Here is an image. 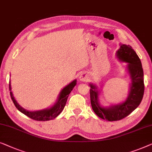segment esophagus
Returning <instances> with one entry per match:
<instances>
[{
	"label": "esophagus",
	"mask_w": 152,
	"mask_h": 152,
	"mask_svg": "<svg viewBox=\"0 0 152 152\" xmlns=\"http://www.w3.org/2000/svg\"><path fill=\"white\" fill-rule=\"evenodd\" d=\"M88 78H89V75L87 72H82V73L80 74V75H79V77H78L79 80H80V81H81V82H87Z\"/></svg>",
	"instance_id": "obj_1"
}]
</instances>
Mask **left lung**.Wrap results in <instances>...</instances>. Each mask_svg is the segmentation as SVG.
Wrapping results in <instances>:
<instances>
[{
	"mask_svg": "<svg viewBox=\"0 0 152 152\" xmlns=\"http://www.w3.org/2000/svg\"><path fill=\"white\" fill-rule=\"evenodd\" d=\"M116 56L122 62L127 63V70L131 78L129 92L126 100L116 105L104 107L99 103V91L95 85L90 83V100L94 112L100 118L108 121H119L136 110L142 101L145 85L143 69L141 61L130 45L121 44Z\"/></svg>",
	"mask_w": 152,
	"mask_h": 152,
	"instance_id": "8db88e82",
	"label": "left lung"
}]
</instances>
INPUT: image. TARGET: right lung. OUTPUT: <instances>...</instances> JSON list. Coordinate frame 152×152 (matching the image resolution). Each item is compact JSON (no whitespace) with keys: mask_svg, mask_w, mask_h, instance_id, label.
I'll return each mask as SVG.
<instances>
[{"mask_svg":"<svg viewBox=\"0 0 152 152\" xmlns=\"http://www.w3.org/2000/svg\"><path fill=\"white\" fill-rule=\"evenodd\" d=\"M76 85V80H74L72 81V83H70L69 85H67V86L64 87L59 94L57 101L56 102V103L52 107H51L50 108L45 109V110L39 111H35V112H29V111H27L26 110H25L24 108H23L22 107H21L20 104H18V102H16V100H15L14 97L13 96L12 92L11 91L12 88L10 82L9 84L10 96H11L12 101L15 104V106H16V107L18 109L21 113L26 115L27 116L38 121H50V120H52L53 118H55L56 117L58 116V115L61 113L62 111L63 110L64 107H65L67 98L69 96V94L72 91V89H74V87H75Z\"/></svg>","mask_w":152,"mask_h":152,"instance_id":"1","label":"right lung"}]
</instances>
